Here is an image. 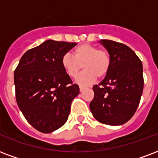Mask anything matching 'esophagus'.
Masks as SVG:
<instances>
[{
    "label": "esophagus",
    "mask_w": 158,
    "mask_h": 158,
    "mask_svg": "<svg viewBox=\"0 0 158 158\" xmlns=\"http://www.w3.org/2000/svg\"><path fill=\"white\" fill-rule=\"evenodd\" d=\"M84 89V88L83 87V86H79V91L80 92H83V90Z\"/></svg>",
    "instance_id": "esophagus-1"
}]
</instances>
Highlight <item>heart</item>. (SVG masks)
<instances>
[{"label": "heart", "instance_id": "obj_1", "mask_svg": "<svg viewBox=\"0 0 158 158\" xmlns=\"http://www.w3.org/2000/svg\"><path fill=\"white\" fill-rule=\"evenodd\" d=\"M111 60L106 51L89 44H80L73 50V55L64 54L61 58V65L69 76L74 78L84 67L83 71L77 77L76 83L80 85H88L97 78H103L110 68Z\"/></svg>", "mask_w": 158, "mask_h": 158}]
</instances>
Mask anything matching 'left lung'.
<instances>
[{"instance_id":"obj_1","label":"left lung","mask_w":158,"mask_h":158,"mask_svg":"<svg viewBox=\"0 0 158 158\" xmlns=\"http://www.w3.org/2000/svg\"><path fill=\"white\" fill-rule=\"evenodd\" d=\"M108 51L111 64L104 79L93 87L89 104L98 122L111 126L124 124L132 118L143 90V64L133 50L109 40L98 41Z\"/></svg>"}]
</instances>
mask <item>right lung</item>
Masks as SVG:
<instances>
[{
	"instance_id": "add662e5",
	"label": "right lung",
	"mask_w": 158,
	"mask_h": 158,
	"mask_svg": "<svg viewBox=\"0 0 158 158\" xmlns=\"http://www.w3.org/2000/svg\"><path fill=\"white\" fill-rule=\"evenodd\" d=\"M76 43L48 40L26 51L14 72L18 107L29 123L43 133L62 127L71 103L79 94L61 65V58Z\"/></svg>"
}]
</instances>
